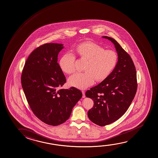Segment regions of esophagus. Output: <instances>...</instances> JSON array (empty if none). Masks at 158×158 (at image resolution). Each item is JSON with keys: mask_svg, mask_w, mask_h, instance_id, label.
Listing matches in <instances>:
<instances>
[{"mask_svg": "<svg viewBox=\"0 0 158 158\" xmlns=\"http://www.w3.org/2000/svg\"><path fill=\"white\" fill-rule=\"evenodd\" d=\"M82 93V98H85V91L84 90H82L81 91Z\"/></svg>", "mask_w": 158, "mask_h": 158, "instance_id": "esophagus-1", "label": "esophagus"}]
</instances>
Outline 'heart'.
<instances>
[{"mask_svg": "<svg viewBox=\"0 0 158 158\" xmlns=\"http://www.w3.org/2000/svg\"><path fill=\"white\" fill-rule=\"evenodd\" d=\"M73 52L87 60L84 67V72L77 73L69 78V85L84 89L92 85L94 79L99 81L110 75L118 62V55L112 50H105L102 46L93 42L79 44ZM76 56L67 53L60 60V66L64 72L71 74L76 71Z\"/></svg>", "mask_w": 158, "mask_h": 158, "instance_id": "1", "label": "heart"}]
</instances>
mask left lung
Here are the masks:
<instances>
[{
	"label": "left lung",
	"mask_w": 158,
	"mask_h": 158,
	"mask_svg": "<svg viewBox=\"0 0 158 158\" xmlns=\"http://www.w3.org/2000/svg\"><path fill=\"white\" fill-rule=\"evenodd\" d=\"M103 37L114 44L118 62L107 78L85 94L94 102L88 117L93 123L102 127L112 123L126 113L137 88L136 69L131 56L114 39Z\"/></svg>",
	"instance_id": "obj_1"
}]
</instances>
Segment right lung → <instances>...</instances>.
<instances>
[{
    "label": "right lung",
    "mask_w": 158,
    "mask_h": 158,
    "mask_svg": "<svg viewBox=\"0 0 158 158\" xmlns=\"http://www.w3.org/2000/svg\"><path fill=\"white\" fill-rule=\"evenodd\" d=\"M63 48V44L53 43L36 48L25 61L21 76L30 109L39 119L50 126L66 121L82 96L76 87L60 89L66 81L57 62Z\"/></svg>",
    "instance_id": "right-lung-1"
}]
</instances>
